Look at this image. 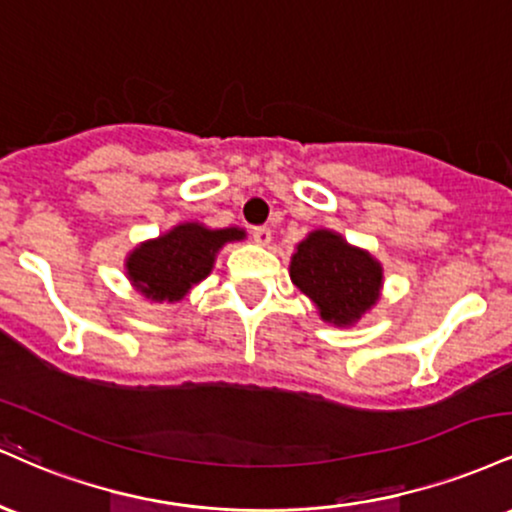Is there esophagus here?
<instances>
[{
	"label": "esophagus",
	"instance_id": "esophagus-1",
	"mask_svg": "<svg viewBox=\"0 0 512 512\" xmlns=\"http://www.w3.org/2000/svg\"><path fill=\"white\" fill-rule=\"evenodd\" d=\"M252 240H255L257 245H269V240H272V228L255 226L252 228Z\"/></svg>",
	"mask_w": 512,
	"mask_h": 512
}]
</instances>
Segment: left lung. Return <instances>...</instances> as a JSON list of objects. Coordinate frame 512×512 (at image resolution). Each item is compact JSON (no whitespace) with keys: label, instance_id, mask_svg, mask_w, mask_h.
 Returning a JSON list of instances; mask_svg holds the SVG:
<instances>
[{"label":"left lung","instance_id":"8db88e82","mask_svg":"<svg viewBox=\"0 0 512 512\" xmlns=\"http://www.w3.org/2000/svg\"><path fill=\"white\" fill-rule=\"evenodd\" d=\"M291 279L320 308L322 320L351 325L378 301L383 269L337 233L315 231L298 245Z\"/></svg>","mask_w":512,"mask_h":512}]
</instances>
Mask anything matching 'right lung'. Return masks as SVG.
<instances>
[{
	"label": "right lung",
	"instance_id": "add662e5",
	"mask_svg": "<svg viewBox=\"0 0 512 512\" xmlns=\"http://www.w3.org/2000/svg\"><path fill=\"white\" fill-rule=\"evenodd\" d=\"M243 236L238 228L209 231L199 223H182L166 236L139 245L129 255L127 274L151 301H180L211 272L221 245Z\"/></svg>",
	"mask_w": 512,
	"mask_h": 512
}]
</instances>
